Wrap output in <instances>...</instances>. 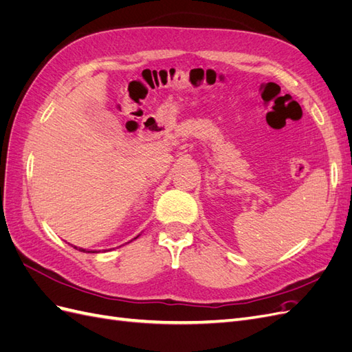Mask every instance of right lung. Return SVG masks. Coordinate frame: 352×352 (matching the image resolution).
I'll list each match as a JSON object with an SVG mask.
<instances>
[{"label": "right lung", "instance_id": "obj_1", "mask_svg": "<svg viewBox=\"0 0 352 352\" xmlns=\"http://www.w3.org/2000/svg\"><path fill=\"white\" fill-rule=\"evenodd\" d=\"M138 236H140V235H138ZM138 236H136V238H138ZM136 238H133V239H136ZM72 247H73L74 250H78V251H80V252H89V254H94V252H97V251H92V250H89V251H88V250H83V248H79V247H74V245H72Z\"/></svg>", "mask_w": 352, "mask_h": 352}]
</instances>
